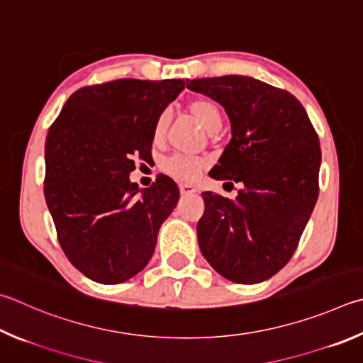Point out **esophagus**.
I'll return each mask as SVG.
<instances>
[{"instance_id":"obj_1","label":"esophagus","mask_w":363,"mask_h":363,"mask_svg":"<svg viewBox=\"0 0 363 363\" xmlns=\"http://www.w3.org/2000/svg\"><path fill=\"white\" fill-rule=\"evenodd\" d=\"M179 190H181L182 195H194V194H196V189L192 187V186H187V184H181Z\"/></svg>"}]
</instances>
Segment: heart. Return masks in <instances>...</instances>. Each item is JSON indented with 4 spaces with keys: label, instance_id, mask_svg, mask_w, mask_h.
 Masks as SVG:
<instances>
[{
    "label": "heart",
    "instance_id": "heart-1",
    "mask_svg": "<svg viewBox=\"0 0 363 363\" xmlns=\"http://www.w3.org/2000/svg\"><path fill=\"white\" fill-rule=\"evenodd\" d=\"M189 111L192 113L199 122L203 125V128L208 131V133L214 135L222 128V122H223V114L222 109L219 106V103L214 101L213 98H196V100L190 101L189 104ZM171 123V114L168 109H164L160 113V116L157 117L155 125H154V143H162L164 140V136L168 133ZM206 167V160L201 159V157H195V155H187V154H173L167 157L162 162V168L167 171L168 174L177 177L184 182H192L196 177L201 174L203 168Z\"/></svg>",
    "mask_w": 363,
    "mask_h": 363
}]
</instances>
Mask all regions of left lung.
I'll use <instances>...</instances> for the list:
<instances>
[{"instance_id": "left-lung-1", "label": "left lung", "mask_w": 363, "mask_h": 363, "mask_svg": "<svg viewBox=\"0 0 363 363\" xmlns=\"http://www.w3.org/2000/svg\"><path fill=\"white\" fill-rule=\"evenodd\" d=\"M187 89L220 103L232 123V140L209 176L242 184L236 200L201 194V254L228 281H267L291 260L318 201V133L292 94L259 79L203 77Z\"/></svg>"}]
</instances>
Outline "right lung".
I'll return each instance as SVG.
<instances>
[{
	"instance_id": "right-lung-1",
	"label": "right lung",
	"mask_w": 363,
	"mask_h": 363,
	"mask_svg": "<svg viewBox=\"0 0 363 363\" xmlns=\"http://www.w3.org/2000/svg\"><path fill=\"white\" fill-rule=\"evenodd\" d=\"M184 87V79L82 87L49 128L45 203L65 255L91 281L121 284L152 259L179 189L160 174L140 194L130 173L150 157L157 117Z\"/></svg>"
}]
</instances>
